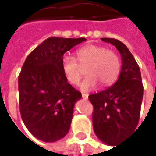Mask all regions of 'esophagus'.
I'll return each mask as SVG.
<instances>
[{"mask_svg":"<svg viewBox=\"0 0 156 156\" xmlns=\"http://www.w3.org/2000/svg\"><path fill=\"white\" fill-rule=\"evenodd\" d=\"M82 98H84V99H88V94L87 93H82Z\"/></svg>","mask_w":156,"mask_h":156,"instance_id":"esophagus-1","label":"esophagus"}]
</instances>
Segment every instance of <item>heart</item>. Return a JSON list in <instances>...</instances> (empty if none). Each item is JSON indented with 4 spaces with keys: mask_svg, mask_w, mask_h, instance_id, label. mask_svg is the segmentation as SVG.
I'll return each instance as SVG.
<instances>
[{
    "mask_svg": "<svg viewBox=\"0 0 156 156\" xmlns=\"http://www.w3.org/2000/svg\"><path fill=\"white\" fill-rule=\"evenodd\" d=\"M77 59L65 55L62 58V71L66 79L72 84L77 85L84 74L83 68H86L89 75L80 84V89L88 91L94 89L98 82L102 85L112 84L118 78L120 70L119 57L113 51L106 50L98 45H86L77 51Z\"/></svg>",
    "mask_w": 156,
    "mask_h": 156,
    "instance_id": "obj_1",
    "label": "heart"
}]
</instances>
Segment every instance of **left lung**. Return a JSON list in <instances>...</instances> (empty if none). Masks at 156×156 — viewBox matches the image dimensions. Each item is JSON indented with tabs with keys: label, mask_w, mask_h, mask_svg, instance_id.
<instances>
[{
	"label": "left lung",
	"mask_w": 156,
	"mask_h": 156,
	"mask_svg": "<svg viewBox=\"0 0 156 156\" xmlns=\"http://www.w3.org/2000/svg\"><path fill=\"white\" fill-rule=\"evenodd\" d=\"M116 47L121 57V70L116 83L106 90L89 95L94 111L92 125L102 142L114 146L130 135L138 125L143 97L139 65L123 43L101 38Z\"/></svg>",
	"instance_id": "8db88e82"
}]
</instances>
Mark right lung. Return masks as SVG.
I'll list each match as a JSON object with an SVG mask.
<instances>
[{
	"instance_id": "1",
	"label": "right lung",
	"mask_w": 156,
	"mask_h": 156,
	"mask_svg": "<svg viewBox=\"0 0 156 156\" xmlns=\"http://www.w3.org/2000/svg\"><path fill=\"white\" fill-rule=\"evenodd\" d=\"M80 38H47L27 57L18 78L19 105L28 130L44 142H55L68 133L81 92L62 71L66 51L85 41Z\"/></svg>"
}]
</instances>
